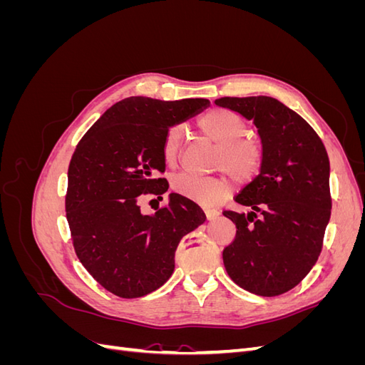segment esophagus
<instances>
[{
    "label": "esophagus",
    "mask_w": 365,
    "mask_h": 365,
    "mask_svg": "<svg viewBox=\"0 0 365 365\" xmlns=\"http://www.w3.org/2000/svg\"><path fill=\"white\" fill-rule=\"evenodd\" d=\"M204 212H205V216H207L208 220H213L219 216V212L215 208H204Z\"/></svg>",
    "instance_id": "1"
}]
</instances>
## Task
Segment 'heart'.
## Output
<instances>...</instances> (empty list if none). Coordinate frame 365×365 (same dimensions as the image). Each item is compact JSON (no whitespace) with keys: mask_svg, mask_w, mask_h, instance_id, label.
I'll use <instances>...</instances> for the list:
<instances>
[{"mask_svg":"<svg viewBox=\"0 0 365 365\" xmlns=\"http://www.w3.org/2000/svg\"><path fill=\"white\" fill-rule=\"evenodd\" d=\"M197 126L202 134L217 145L215 168L222 169L231 178L247 182L262 169L264 149L256 137L245 135L247 123L237 113L225 108H216L204 114ZM184 129L173 125L164 134L161 153L168 164H175L180 155ZM172 190L202 207H215L222 202L231 192L227 178H201L187 173H180L172 178Z\"/></svg>","mask_w":365,"mask_h":365,"instance_id":"obj_1","label":"heart"}]
</instances>
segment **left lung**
Returning <instances> with one entry per match:
<instances>
[{
  "mask_svg": "<svg viewBox=\"0 0 365 365\" xmlns=\"http://www.w3.org/2000/svg\"><path fill=\"white\" fill-rule=\"evenodd\" d=\"M215 103L252 120L264 149L260 173L235 197L251 212H224L237 228L222 252L225 269L252 294H284L306 277L323 248L332 208L326 148L303 117L274 97Z\"/></svg>",
  "mask_w": 365,
  "mask_h": 365,
  "instance_id": "obj_1",
  "label": "left lung"
}]
</instances>
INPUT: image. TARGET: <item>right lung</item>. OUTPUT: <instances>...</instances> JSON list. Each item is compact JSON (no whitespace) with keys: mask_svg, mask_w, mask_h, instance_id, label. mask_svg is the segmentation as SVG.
Segmentation results:
<instances>
[{"mask_svg":"<svg viewBox=\"0 0 365 365\" xmlns=\"http://www.w3.org/2000/svg\"><path fill=\"white\" fill-rule=\"evenodd\" d=\"M208 103L128 97L76 146L65 195L73 247L94 280L114 295L137 298L158 289L175 269L182 236L205 222L201 207L176 193L155 215H143L138 202L145 195L163 200L169 189L157 176L165 170V132Z\"/></svg>","mask_w":365,"mask_h":365,"instance_id":"right-lung-1","label":"right lung"}]
</instances>
